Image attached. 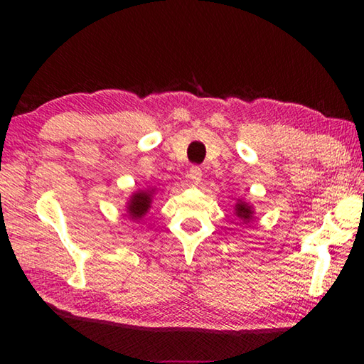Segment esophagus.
Instances as JSON below:
<instances>
[{"label":"esophagus","instance_id":"esophagus-1","mask_svg":"<svg viewBox=\"0 0 364 364\" xmlns=\"http://www.w3.org/2000/svg\"><path fill=\"white\" fill-rule=\"evenodd\" d=\"M189 178L194 184H199L202 181V170L199 167H193L189 170Z\"/></svg>","mask_w":364,"mask_h":364}]
</instances>
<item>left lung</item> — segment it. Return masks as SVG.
<instances>
[{
    "label": "left lung",
    "mask_w": 364,
    "mask_h": 364,
    "mask_svg": "<svg viewBox=\"0 0 364 364\" xmlns=\"http://www.w3.org/2000/svg\"><path fill=\"white\" fill-rule=\"evenodd\" d=\"M234 215L242 221L244 225H249L252 220H254L255 217V210L254 207H252V204H249V202H245L242 199H237L236 204H234Z\"/></svg>",
    "instance_id": "left-lung-1"
}]
</instances>
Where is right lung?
Instances as JSON below:
<instances>
[{
	"label": "right lung",
	"mask_w": 364,
	"mask_h": 364,
	"mask_svg": "<svg viewBox=\"0 0 364 364\" xmlns=\"http://www.w3.org/2000/svg\"><path fill=\"white\" fill-rule=\"evenodd\" d=\"M154 194H156V188L134 191V193L128 197L125 205L128 218H132L133 221H139L143 218L144 215L149 212V208L152 205Z\"/></svg>",
	"instance_id": "1"
}]
</instances>
